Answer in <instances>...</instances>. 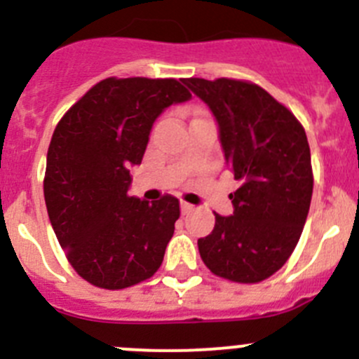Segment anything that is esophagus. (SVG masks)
Wrapping results in <instances>:
<instances>
[{"instance_id":"1","label":"esophagus","mask_w":359,"mask_h":359,"mask_svg":"<svg viewBox=\"0 0 359 359\" xmlns=\"http://www.w3.org/2000/svg\"><path fill=\"white\" fill-rule=\"evenodd\" d=\"M180 210H182V213H184V215H186V213H191V212H193L194 206H193V205H189V203L182 201V203H180Z\"/></svg>"}]
</instances>
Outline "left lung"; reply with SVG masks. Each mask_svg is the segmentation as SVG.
I'll return each instance as SVG.
<instances>
[{
  "mask_svg": "<svg viewBox=\"0 0 359 359\" xmlns=\"http://www.w3.org/2000/svg\"><path fill=\"white\" fill-rule=\"evenodd\" d=\"M219 123L226 163L241 186L231 217L215 213L198 240L205 266L234 283H259L285 266L302 234L313 166L306 130L290 109L245 79H182Z\"/></svg>",
  "mask_w": 359,
  "mask_h": 359,
  "instance_id": "1",
  "label": "left lung"
}]
</instances>
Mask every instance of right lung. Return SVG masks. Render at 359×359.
Masks as SVG:
<instances>
[{
  "instance_id": "right-lung-1",
  "label": "right lung",
  "mask_w": 359,
  "mask_h": 359,
  "mask_svg": "<svg viewBox=\"0 0 359 359\" xmlns=\"http://www.w3.org/2000/svg\"><path fill=\"white\" fill-rule=\"evenodd\" d=\"M191 92L173 78H106L55 126L46 154L45 203L55 236L90 285L123 290L159 269L180 217L179 200L128 196L153 123Z\"/></svg>"
}]
</instances>
